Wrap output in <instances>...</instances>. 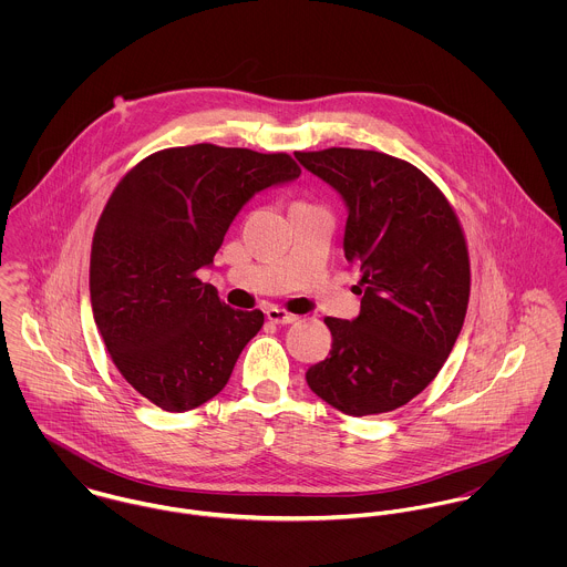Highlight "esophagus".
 <instances>
[{
  "instance_id": "34e87169",
  "label": "esophagus",
  "mask_w": 567,
  "mask_h": 567,
  "mask_svg": "<svg viewBox=\"0 0 567 567\" xmlns=\"http://www.w3.org/2000/svg\"><path fill=\"white\" fill-rule=\"evenodd\" d=\"M266 319L275 324H290L297 321L295 315H290V312L281 310V308H268V310H266Z\"/></svg>"
}]
</instances>
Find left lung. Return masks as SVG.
Here are the masks:
<instances>
[{
    "mask_svg": "<svg viewBox=\"0 0 567 567\" xmlns=\"http://www.w3.org/2000/svg\"><path fill=\"white\" fill-rule=\"evenodd\" d=\"M347 207L342 248L362 272L360 315L327 317L312 393L351 416L391 412L445 364L467 312L470 255L456 214L414 165L375 151L295 153Z\"/></svg>",
    "mask_w": 567,
    "mask_h": 567,
    "instance_id": "1",
    "label": "left lung"
}]
</instances>
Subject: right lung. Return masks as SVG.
I'll return each mask as SVG.
<instances>
[{
  "label": "right lung",
  "instance_id": "1",
  "mask_svg": "<svg viewBox=\"0 0 567 567\" xmlns=\"http://www.w3.org/2000/svg\"><path fill=\"white\" fill-rule=\"evenodd\" d=\"M299 174L284 153L196 144L151 155L111 194L91 246V310L120 373L162 410L216 398L261 329L259 310L229 308L196 272L255 194Z\"/></svg>",
  "mask_w": 567,
  "mask_h": 567
}]
</instances>
